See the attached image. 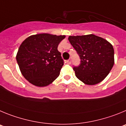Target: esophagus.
Listing matches in <instances>:
<instances>
[{"instance_id":"1","label":"esophagus","mask_w":126,"mask_h":126,"mask_svg":"<svg viewBox=\"0 0 126 126\" xmlns=\"http://www.w3.org/2000/svg\"><path fill=\"white\" fill-rule=\"evenodd\" d=\"M66 63H67V64H71V60L70 59H69V60H68L66 61Z\"/></svg>"}]
</instances>
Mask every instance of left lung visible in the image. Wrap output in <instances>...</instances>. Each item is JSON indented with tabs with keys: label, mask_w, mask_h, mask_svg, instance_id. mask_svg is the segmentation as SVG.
Returning a JSON list of instances; mask_svg holds the SVG:
<instances>
[{
	"label": "left lung",
	"mask_w": 126,
	"mask_h": 126,
	"mask_svg": "<svg viewBox=\"0 0 126 126\" xmlns=\"http://www.w3.org/2000/svg\"><path fill=\"white\" fill-rule=\"evenodd\" d=\"M68 40L81 59L80 65L73 68L76 77L88 85L104 80L114 64L112 45L106 39L92 34L70 36Z\"/></svg>",
	"instance_id": "obj_1"
}]
</instances>
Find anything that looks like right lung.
I'll use <instances>...</instances> for the list:
<instances>
[{
    "mask_svg": "<svg viewBox=\"0 0 126 126\" xmlns=\"http://www.w3.org/2000/svg\"><path fill=\"white\" fill-rule=\"evenodd\" d=\"M64 38V35L38 34L21 43L16 60L23 77L31 84L46 87L60 75L63 60L58 46Z\"/></svg>",
    "mask_w": 126,
    "mask_h": 126,
    "instance_id": "add662e5",
    "label": "right lung"
}]
</instances>
